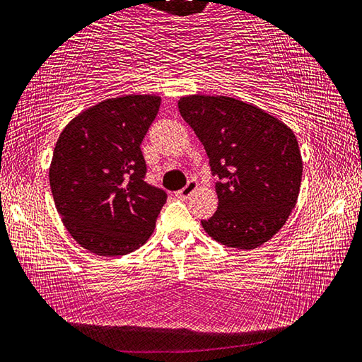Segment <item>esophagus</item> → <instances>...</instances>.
Listing matches in <instances>:
<instances>
[{"mask_svg":"<svg viewBox=\"0 0 362 362\" xmlns=\"http://www.w3.org/2000/svg\"><path fill=\"white\" fill-rule=\"evenodd\" d=\"M197 187H198L197 182H194V180H188L187 185L183 187L180 192H177V197H179V198H188L194 190H197Z\"/></svg>","mask_w":362,"mask_h":362,"instance_id":"esophagus-1","label":"esophagus"}]
</instances>
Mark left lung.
Listing matches in <instances>:
<instances>
[{
	"label": "left lung",
	"instance_id": "1",
	"mask_svg": "<svg viewBox=\"0 0 362 362\" xmlns=\"http://www.w3.org/2000/svg\"><path fill=\"white\" fill-rule=\"evenodd\" d=\"M179 111L219 177L217 211L202 221L206 233L238 250L266 243L284 227L300 193L303 160L295 134L262 109L228 96H183Z\"/></svg>",
	"mask_w": 362,
	"mask_h": 362
}]
</instances>
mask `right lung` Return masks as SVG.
I'll use <instances>...</instances> for the list:
<instances>
[{"label":"right lung","mask_w":362,"mask_h":362,"mask_svg":"<svg viewBox=\"0 0 362 362\" xmlns=\"http://www.w3.org/2000/svg\"><path fill=\"white\" fill-rule=\"evenodd\" d=\"M156 95H124L85 109L61 132L49 185L62 223L100 256H122L151 237L168 193L145 182L140 150L159 111Z\"/></svg>","instance_id":"add662e5"}]
</instances>
